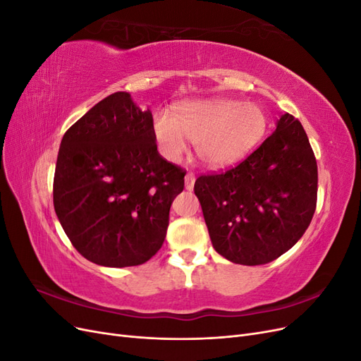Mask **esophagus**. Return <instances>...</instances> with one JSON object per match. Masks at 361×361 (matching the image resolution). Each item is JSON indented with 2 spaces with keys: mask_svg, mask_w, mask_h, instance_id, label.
Wrapping results in <instances>:
<instances>
[{
  "mask_svg": "<svg viewBox=\"0 0 361 361\" xmlns=\"http://www.w3.org/2000/svg\"><path fill=\"white\" fill-rule=\"evenodd\" d=\"M194 182H195L194 173L188 171L187 174H185V188H187L188 191H191V190H192V187H194Z\"/></svg>",
  "mask_w": 361,
  "mask_h": 361,
  "instance_id": "esophagus-1",
  "label": "esophagus"
}]
</instances>
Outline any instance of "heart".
Segmentation results:
<instances>
[{"label": "heart", "instance_id": "obj_1", "mask_svg": "<svg viewBox=\"0 0 361 361\" xmlns=\"http://www.w3.org/2000/svg\"><path fill=\"white\" fill-rule=\"evenodd\" d=\"M269 118L256 102L227 97L185 102L173 116L154 117V137L169 161H179L188 143H197V155L204 166L224 169L241 161L264 138Z\"/></svg>", "mask_w": 361, "mask_h": 361}]
</instances>
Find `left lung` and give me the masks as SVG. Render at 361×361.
<instances>
[{
  "label": "left lung",
  "mask_w": 361,
  "mask_h": 361,
  "mask_svg": "<svg viewBox=\"0 0 361 361\" xmlns=\"http://www.w3.org/2000/svg\"><path fill=\"white\" fill-rule=\"evenodd\" d=\"M194 192L216 253L262 265L286 253L316 209L318 166L307 134L285 113L276 130L239 166L200 176Z\"/></svg>",
  "instance_id": "left-lung-1"
}]
</instances>
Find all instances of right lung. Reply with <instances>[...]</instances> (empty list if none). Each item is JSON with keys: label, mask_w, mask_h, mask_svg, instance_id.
<instances>
[{"label": "right lung", "mask_w": 361, "mask_h": 361, "mask_svg": "<svg viewBox=\"0 0 361 361\" xmlns=\"http://www.w3.org/2000/svg\"><path fill=\"white\" fill-rule=\"evenodd\" d=\"M183 176L158 154L150 110L116 92L63 135L54 209L87 260L110 268L141 265L166 239Z\"/></svg>", "instance_id": "1"}]
</instances>
